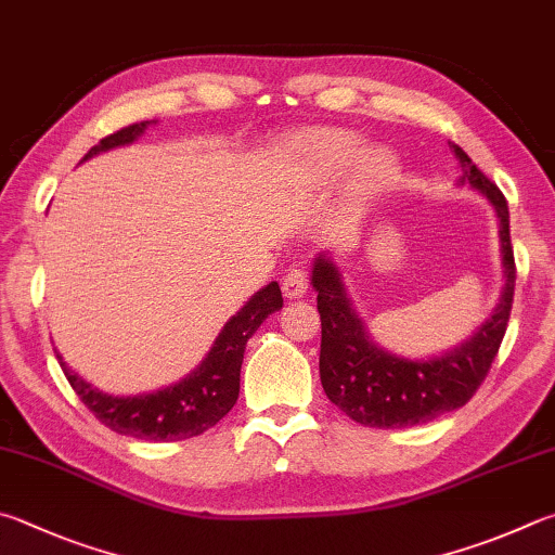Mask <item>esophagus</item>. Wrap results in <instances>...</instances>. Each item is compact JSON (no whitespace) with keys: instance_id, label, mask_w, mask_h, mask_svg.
<instances>
[{"instance_id":"obj_1","label":"esophagus","mask_w":555,"mask_h":555,"mask_svg":"<svg viewBox=\"0 0 555 555\" xmlns=\"http://www.w3.org/2000/svg\"><path fill=\"white\" fill-rule=\"evenodd\" d=\"M281 291H284V296H286L288 300L306 296V291H308V276H306V271H304V269H291L288 274L284 276V284H281Z\"/></svg>"}]
</instances>
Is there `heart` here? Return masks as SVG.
Instances as JSON below:
<instances>
[{"mask_svg":"<svg viewBox=\"0 0 555 555\" xmlns=\"http://www.w3.org/2000/svg\"><path fill=\"white\" fill-rule=\"evenodd\" d=\"M361 147V138L349 130H312L296 140V155L315 179H332L349 167ZM392 175V159L383 153H366L359 163V179L366 186H378Z\"/></svg>","mask_w":555,"mask_h":555,"instance_id":"heart-1","label":"heart"}]
</instances>
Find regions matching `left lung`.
Instances as JSON below:
<instances>
[{
  "mask_svg": "<svg viewBox=\"0 0 555 555\" xmlns=\"http://www.w3.org/2000/svg\"><path fill=\"white\" fill-rule=\"evenodd\" d=\"M459 186H470L488 198L500 220V255L505 288L492 315L449 351L437 357H402L380 347L351 304L339 267L327 251L312 261L310 284L318 294L322 322L320 380L327 398L359 425L405 429L459 410L480 388L505 337L515 298V251L509 243V208L500 189L473 165L459 145Z\"/></svg>",
  "mask_w": 555,
  "mask_h": 555,
  "instance_id": "left-lung-1",
  "label": "left lung"
}]
</instances>
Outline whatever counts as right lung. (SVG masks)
Instances as JSON below:
<instances>
[{"label":"right lung","mask_w":555,"mask_h":555,"mask_svg":"<svg viewBox=\"0 0 555 555\" xmlns=\"http://www.w3.org/2000/svg\"><path fill=\"white\" fill-rule=\"evenodd\" d=\"M150 124H155V120H143V124L116 130L89 150L85 159L135 143ZM281 306H284L281 288L276 281H271L225 322L206 359L191 374L153 392L111 396V392L99 390L75 374L57 349L55 354L69 386L75 388L79 400L94 412V417L102 425L118 431V435L145 441H181L204 435L206 429L218 425L233 410L240 396V369H243L247 339L255 335L271 312L281 310Z\"/></svg>","instance_id":"add662e5"}]
</instances>
